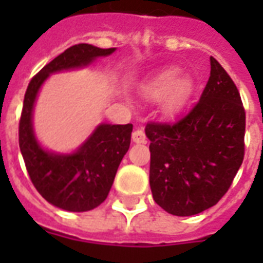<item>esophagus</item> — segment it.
<instances>
[{
	"instance_id": "34e87169",
	"label": "esophagus",
	"mask_w": 263,
	"mask_h": 263,
	"mask_svg": "<svg viewBox=\"0 0 263 263\" xmlns=\"http://www.w3.org/2000/svg\"><path fill=\"white\" fill-rule=\"evenodd\" d=\"M132 140L135 143H146V135L142 129H136L132 132Z\"/></svg>"
}]
</instances>
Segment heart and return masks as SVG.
Segmentation results:
<instances>
[{"instance_id": "b5f03b06", "label": "heart", "mask_w": 263, "mask_h": 263, "mask_svg": "<svg viewBox=\"0 0 263 263\" xmlns=\"http://www.w3.org/2000/svg\"><path fill=\"white\" fill-rule=\"evenodd\" d=\"M191 91V80L185 76H180L177 68L164 69L146 87L150 98L161 99L165 97V109L169 113L179 111L188 101Z\"/></svg>"}]
</instances>
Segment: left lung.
Here are the masks:
<instances>
[{
  "label": "left lung",
  "instance_id": "8db88e82",
  "mask_svg": "<svg viewBox=\"0 0 263 263\" xmlns=\"http://www.w3.org/2000/svg\"><path fill=\"white\" fill-rule=\"evenodd\" d=\"M150 188L165 212L187 217L212 208L245 157L246 113L233 80L210 57V78L191 111L175 124H147Z\"/></svg>",
  "mask_w": 263,
  "mask_h": 263
}]
</instances>
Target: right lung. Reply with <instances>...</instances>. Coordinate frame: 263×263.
Returning <instances> with one entry per match:
<instances>
[{"mask_svg": "<svg viewBox=\"0 0 263 263\" xmlns=\"http://www.w3.org/2000/svg\"><path fill=\"white\" fill-rule=\"evenodd\" d=\"M115 51L116 47L101 49L88 43L71 46L32 78L24 95L18 146L27 172L49 203L67 212H88L106 199L120 162L129 148L132 124H99L78 150L54 153L42 147L35 136V101L50 75L88 67Z\"/></svg>", "mask_w": 263, "mask_h": 263, "instance_id": "right-lung-1", "label": "right lung"}]
</instances>
